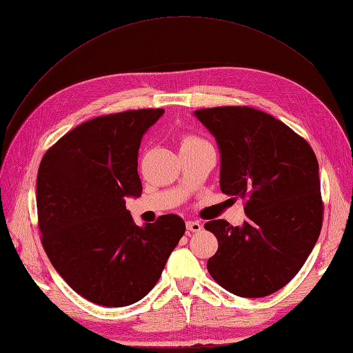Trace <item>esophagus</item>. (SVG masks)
<instances>
[{"label": "esophagus", "instance_id": "obj_1", "mask_svg": "<svg viewBox=\"0 0 353 353\" xmlns=\"http://www.w3.org/2000/svg\"><path fill=\"white\" fill-rule=\"evenodd\" d=\"M187 230H190L191 232H199L201 231V223L197 221H187Z\"/></svg>", "mask_w": 353, "mask_h": 353}]
</instances>
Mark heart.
I'll return each mask as SVG.
<instances>
[{
    "instance_id": "heart-1",
    "label": "heart",
    "mask_w": 353,
    "mask_h": 353,
    "mask_svg": "<svg viewBox=\"0 0 353 353\" xmlns=\"http://www.w3.org/2000/svg\"><path fill=\"white\" fill-rule=\"evenodd\" d=\"M201 143H206V141L203 140V138L197 137V135L185 134V135H183V138H181V148L193 147V145H197V144H201Z\"/></svg>"
}]
</instances>
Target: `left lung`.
<instances>
[{"label": "left lung", "instance_id": "8db88e82", "mask_svg": "<svg viewBox=\"0 0 353 353\" xmlns=\"http://www.w3.org/2000/svg\"><path fill=\"white\" fill-rule=\"evenodd\" d=\"M194 114L216 138L221 190L244 200L245 221L205 223L218 239L208 271L241 297H263L290 283L319 237L324 203L312 147L281 121L248 105Z\"/></svg>", "mask_w": 353, "mask_h": 353}]
</instances>
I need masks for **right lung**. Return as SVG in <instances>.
<instances>
[{
    "mask_svg": "<svg viewBox=\"0 0 353 353\" xmlns=\"http://www.w3.org/2000/svg\"><path fill=\"white\" fill-rule=\"evenodd\" d=\"M163 109L94 117L41 159L37 209L41 243L74 292L101 306H128L160 279L185 222L169 213L138 227L125 197L143 193L138 148Z\"/></svg>",
    "mask_w": 353,
    "mask_h": 353,
    "instance_id": "1",
    "label": "right lung"
}]
</instances>
